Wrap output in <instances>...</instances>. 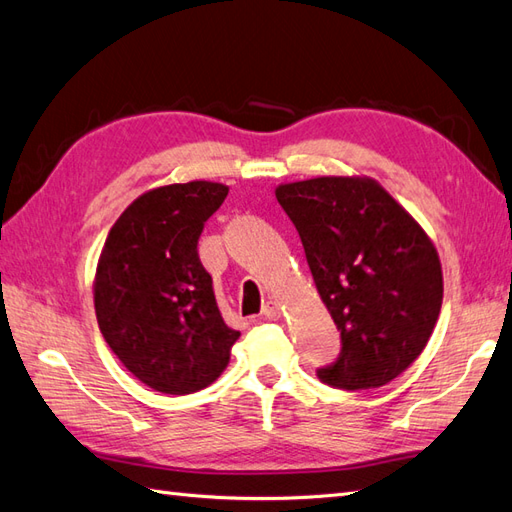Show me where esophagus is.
Instances as JSON below:
<instances>
[{"instance_id": "esophagus-1", "label": "esophagus", "mask_w": 512, "mask_h": 512, "mask_svg": "<svg viewBox=\"0 0 512 512\" xmlns=\"http://www.w3.org/2000/svg\"><path fill=\"white\" fill-rule=\"evenodd\" d=\"M263 315L267 319H280L282 315V304L276 302V299H269V302L263 306Z\"/></svg>"}]
</instances>
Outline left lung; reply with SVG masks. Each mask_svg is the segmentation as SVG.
Segmentation results:
<instances>
[{
    "label": "left lung",
    "instance_id": "1",
    "mask_svg": "<svg viewBox=\"0 0 512 512\" xmlns=\"http://www.w3.org/2000/svg\"><path fill=\"white\" fill-rule=\"evenodd\" d=\"M276 197L341 330V356L317 376L345 391L389 384L419 358L441 313L443 271L430 236L367 176L280 184Z\"/></svg>",
    "mask_w": 512,
    "mask_h": 512
}]
</instances>
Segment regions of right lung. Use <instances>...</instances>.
<instances>
[{
  "label": "right lung",
  "mask_w": 512,
  "mask_h": 512,
  "mask_svg": "<svg viewBox=\"0 0 512 512\" xmlns=\"http://www.w3.org/2000/svg\"><path fill=\"white\" fill-rule=\"evenodd\" d=\"M228 191L208 180L156 186L123 210L99 254V330L123 367L158 393L206 389L241 336L223 321L197 256L204 221Z\"/></svg>",
  "instance_id": "add662e5"
}]
</instances>
